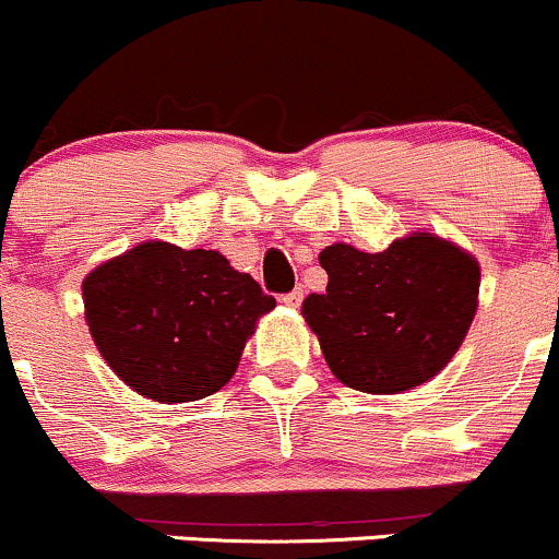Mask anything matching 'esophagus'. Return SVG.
<instances>
[{"mask_svg": "<svg viewBox=\"0 0 559 559\" xmlns=\"http://www.w3.org/2000/svg\"><path fill=\"white\" fill-rule=\"evenodd\" d=\"M301 299H305V292H301V288H294V292H288L281 297V301H284L286 307H299Z\"/></svg>", "mask_w": 559, "mask_h": 559, "instance_id": "esophagus-1", "label": "esophagus"}]
</instances>
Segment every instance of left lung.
I'll list each match as a JSON object with an SVG mask.
<instances>
[{
    "instance_id": "obj_1",
    "label": "left lung",
    "mask_w": 559,
    "mask_h": 559,
    "mask_svg": "<svg viewBox=\"0 0 559 559\" xmlns=\"http://www.w3.org/2000/svg\"><path fill=\"white\" fill-rule=\"evenodd\" d=\"M323 294L301 301L331 373L365 394H402L431 381L463 346L478 310L480 265L431 230L383 252L331 243Z\"/></svg>"
}]
</instances>
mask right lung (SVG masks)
Returning a JSON list of instances; mask_svg holds the SVG:
<instances>
[{
	"mask_svg": "<svg viewBox=\"0 0 559 559\" xmlns=\"http://www.w3.org/2000/svg\"><path fill=\"white\" fill-rule=\"evenodd\" d=\"M83 318L112 373L163 404L215 394L275 299L215 249L136 243L83 278Z\"/></svg>",
	"mask_w": 559,
	"mask_h": 559,
	"instance_id": "1",
	"label": "right lung"
}]
</instances>
